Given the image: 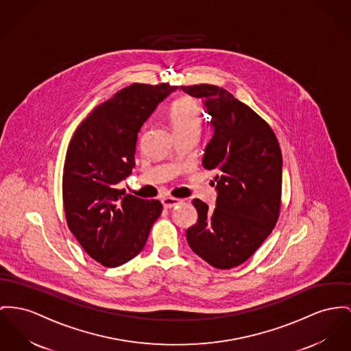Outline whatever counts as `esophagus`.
<instances>
[{
	"mask_svg": "<svg viewBox=\"0 0 351 351\" xmlns=\"http://www.w3.org/2000/svg\"><path fill=\"white\" fill-rule=\"evenodd\" d=\"M182 201L178 199V198H173V197H165L162 198V205H164L165 209H171L177 205H180Z\"/></svg>",
	"mask_w": 351,
	"mask_h": 351,
	"instance_id": "esophagus-1",
	"label": "esophagus"
}]
</instances>
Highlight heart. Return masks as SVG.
<instances>
[{"mask_svg": "<svg viewBox=\"0 0 351 351\" xmlns=\"http://www.w3.org/2000/svg\"><path fill=\"white\" fill-rule=\"evenodd\" d=\"M169 119L174 133L199 132L201 129L199 105L191 98L178 99L171 105L169 110Z\"/></svg>", "mask_w": 351, "mask_h": 351, "instance_id": "1", "label": "heart"}]
</instances>
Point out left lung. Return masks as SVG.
I'll return each mask as SVG.
<instances>
[{
	"label": "left lung",
	"mask_w": 351,
	"mask_h": 351,
	"mask_svg": "<svg viewBox=\"0 0 351 351\" xmlns=\"http://www.w3.org/2000/svg\"><path fill=\"white\" fill-rule=\"evenodd\" d=\"M201 98L213 137L202 158L215 173V208L193 199L197 223L186 230L190 249L217 269H232L252 257L278 219L282 153L271 128L228 90L181 86Z\"/></svg>",
	"instance_id": "1"
}]
</instances>
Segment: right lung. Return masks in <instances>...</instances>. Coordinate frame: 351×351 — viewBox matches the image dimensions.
<instances>
[{"mask_svg": "<svg viewBox=\"0 0 351 351\" xmlns=\"http://www.w3.org/2000/svg\"><path fill=\"white\" fill-rule=\"evenodd\" d=\"M177 86L133 84L98 105L71 138L62 177L66 222L84 250L106 267L140 254L162 204L119 182L132 174L138 132Z\"/></svg>", "mask_w": 351, "mask_h": 351, "instance_id": "obj_1", "label": "right lung"}]
</instances>
